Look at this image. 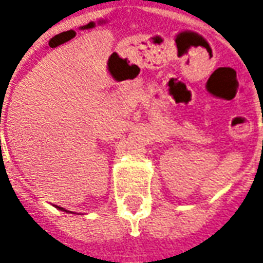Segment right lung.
<instances>
[{
    "instance_id": "1",
    "label": "right lung",
    "mask_w": 263,
    "mask_h": 263,
    "mask_svg": "<svg viewBox=\"0 0 263 263\" xmlns=\"http://www.w3.org/2000/svg\"><path fill=\"white\" fill-rule=\"evenodd\" d=\"M58 209L62 210V211H65V213H71V211H67V210H65V209H63V207H58ZM74 214H76V213H74Z\"/></svg>"
}]
</instances>
